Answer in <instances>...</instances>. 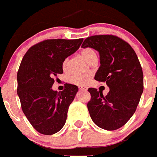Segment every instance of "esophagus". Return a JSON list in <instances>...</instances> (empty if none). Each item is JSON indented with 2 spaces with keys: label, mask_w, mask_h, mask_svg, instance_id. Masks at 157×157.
<instances>
[{
  "label": "esophagus",
  "mask_w": 157,
  "mask_h": 157,
  "mask_svg": "<svg viewBox=\"0 0 157 157\" xmlns=\"http://www.w3.org/2000/svg\"><path fill=\"white\" fill-rule=\"evenodd\" d=\"M80 91H86V87L85 86H79Z\"/></svg>",
  "instance_id": "1"
}]
</instances>
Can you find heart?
Wrapping results in <instances>:
<instances>
[{
	"label": "heart",
	"instance_id": "heart-1",
	"mask_svg": "<svg viewBox=\"0 0 157 157\" xmlns=\"http://www.w3.org/2000/svg\"><path fill=\"white\" fill-rule=\"evenodd\" d=\"M81 56H82V58L84 59L85 61H86V62H88V63H90V62H91L92 60H94V59L97 58L96 52H95L93 49L90 48H86L82 49V51H81ZM67 62H68V60L66 59L63 63L64 67L66 66ZM89 80H90V78H89L88 76H78V75L73 76L71 78V82L75 83V84L80 85V86L86 84V83L89 82Z\"/></svg>",
	"mask_w": 157,
	"mask_h": 157
}]
</instances>
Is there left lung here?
I'll list each match as a JSON object with an SVG mask.
<instances>
[{
  "label": "left lung",
  "instance_id": "8db88e82",
  "mask_svg": "<svg viewBox=\"0 0 157 157\" xmlns=\"http://www.w3.org/2000/svg\"><path fill=\"white\" fill-rule=\"evenodd\" d=\"M82 47L98 51L100 66L95 79L109 87L105 96L102 91L88 89L90 116L100 128H121L135 113L144 91V75L137 55L128 43L112 35L87 37Z\"/></svg>",
  "mask_w": 157,
  "mask_h": 157
}]
</instances>
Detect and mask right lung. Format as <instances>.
Returning a JSON list of instances; mask_svg holds the SVG:
<instances>
[{
	"label": "right lung",
	"instance_id": "1",
	"mask_svg": "<svg viewBox=\"0 0 157 157\" xmlns=\"http://www.w3.org/2000/svg\"><path fill=\"white\" fill-rule=\"evenodd\" d=\"M83 39L47 40L27 50L17 71V96L22 112L31 126L43 135L58 132L66 123L69 106L78 91L65 84L53 91L54 78L63 73L62 64L82 43Z\"/></svg>",
	"mask_w": 157,
	"mask_h": 157
}]
</instances>
